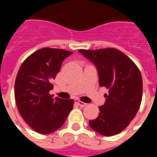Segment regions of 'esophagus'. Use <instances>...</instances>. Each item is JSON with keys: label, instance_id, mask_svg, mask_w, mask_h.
<instances>
[{"label": "esophagus", "instance_id": "1", "mask_svg": "<svg viewBox=\"0 0 157 157\" xmlns=\"http://www.w3.org/2000/svg\"><path fill=\"white\" fill-rule=\"evenodd\" d=\"M75 103H77L78 105H80V106H86V105H87L86 103H84V102H82V101H80V100H75Z\"/></svg>", "mask_w": 157, "mask_h": 157}]
</instances>
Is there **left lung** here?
I'll use <instances>...</instances> for the list:
<instances>
[{
  "instance_id": "left-lung-1",
  "label": "left lung",
  "mask_w": 157,
  "mask_h": 157,
  "mask_svg": "<svg viewBox=\"0 0 157 157\" xmlns=\"http://www.w3.org/2000/svg\"><path fill=\"white\" fill-rule=\"evenodd\" d=\"M96 66L100 86L108 89L100 113L89 121L92 129L112 136L123 131L135 118L142 102V74L129 57L113 48L96 51L79 50Z\"/></svg>"
}]
</instances>
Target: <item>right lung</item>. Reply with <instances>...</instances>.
<instances>
[{
	"instance_id": "1",
	"label": "right lung",
	"mask_w": 157,
	"mask_h": 157,
	"mask_svg": "<svg viewBox=\"0 0 157 157\" xmlns=\"http://www.w3.org/2000/svg\"><path fill=\"white\" fill-rule=\"evenodd\" d=\"M71 54L61 49L43 48L28 57L18 71L15 83L17 108L37 133L51 134L61 128L73 107V100L50 94L63 61Z\"/></svg>"
}]
</instances>
